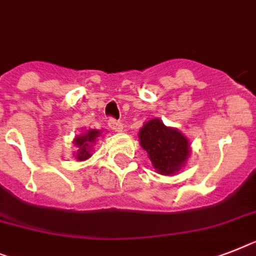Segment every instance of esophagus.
<instances>
[{
	"instance_id": "1",
	"label": "esophagus",
	"mask_w": 256,
	"mask_h": 256,
	"mask_svg": "<svg viewBox=\"0 0 256 256\" xmlns=\"http://www.w3.org/2000/svg\"><path fill=\"white\" fill-rule=\"evenodd\" d=\"M108 124H109V128L114 132H122V124L117 120H114V118H109V121H108Z\"/></svg>"
}]
</instances>
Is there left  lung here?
<instances>
[{
  "mask_svg": "<svg viewBox=\"0 0 256 256\" xmlns=\"http://www.w3.org/2000/svg\"><path fill=\"white\" fill-rule=\"evenodd\" d=\"M139 139L152 166L162 175L175 174L189 156L188 139L176 128H167L158 118L140 128Z\"/></svg>",
  "mask_w": 256,
  "mask_h": 256,
  "instance_id": "8db88e82",
  "label": "left lung"
}]
</instances>
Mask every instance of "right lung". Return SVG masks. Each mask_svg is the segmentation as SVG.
<instances>
[{
    "mask_svg": "<svg viewBox=\"0 0 256 256\" xmlns=\"http://www.w3.org/2000/svg\"><path fill=\"white\" fill-rule=\"evenodd\" d=\"M100 135L98 130H89V132H84L82 135H78L74 139V146L78 147V151L76 154L78 160H85L90 156V151H92V146L94 143L96 138Z\"/></svg>",
    "mask_w": 256,
    "mask_h": 256,
    "instance_id": "1",
    "label": "right lung"
}]
</instances>
